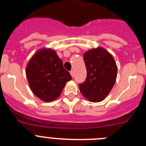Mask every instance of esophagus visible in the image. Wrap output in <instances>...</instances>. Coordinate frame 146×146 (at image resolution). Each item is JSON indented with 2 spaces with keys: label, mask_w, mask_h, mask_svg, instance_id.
Wrapping results in <instances>:
<instances>
[{
  "label": "esophagus",
  "mask_w": 146,
  "mask_h": 146,
  "mask_svg": "<svg viewBox=\"0 0 146 146\" xmlns=\"http://www.w3.org/2000/svg\"><path fill=\"white\" fill-rule=\"evenodd\" d=\"M70 74H71V75H72V77H74V72H73V71H71Z\"/></svg>",
  "instance_id": "obj_1"
}]
</instances>
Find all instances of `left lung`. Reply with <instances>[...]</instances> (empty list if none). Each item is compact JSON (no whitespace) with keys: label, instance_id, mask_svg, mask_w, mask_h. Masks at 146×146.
I'll return each instance as SVG.
<instances>
[{"label":"left lung","instance_id":"obj_1","mask_svg":"<svg viewBox=\"0 0 146 146\" xmlns=\"http://www.w3.org/2000/svg\"><path fill=\"white\" fill-rule=\"evenodd\" d=\"M87 77L79 84L86 99L99 102L105 99L114 86L117 77V65L111 54L102 47L91 49L83 55Z\"/></svg>","mask_w":146,"mask_h":146}]
</instances>
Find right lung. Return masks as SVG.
I'll use <instances>...</instances> for the list:
<instances>
[{
    "label": "right lung",
    "mask_w": 146,
    "mask_h": 146,
    "mask_svg": "<svg viewBox=\"0 0 146 146\" xmlns=\"http://www.w3.org/2000/svg\"><path fill=\"white\" fill-rule=\"evenodd\" d=\"M26 77L32 92L42 101L52 102L61 94L72 76L52 49H41L26 66Z\"/></svg>",
    "instance_id": "right-lung-1"
}]
</instances>
